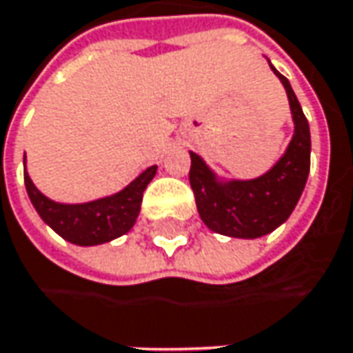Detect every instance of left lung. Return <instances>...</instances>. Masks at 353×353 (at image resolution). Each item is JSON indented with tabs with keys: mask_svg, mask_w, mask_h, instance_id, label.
I'll list each match as a JSON object with an SVG mask.
<instances>
[{
	"mask_svg": "<svg viewBox=\"0 0 353 353\" xmlns=\"http://www.w3.org/2000/svg\"><path fill=\"white\" fill-rule=\"evenodd\" d=\"M270 68L280 77L294 119V135L283 156L263 176L225 179L190 152V183L199 218L212 232L228 238L256 239L280 228L298 205L310 174V123L290 81L272 63Z\"/></svg>",
	"mask_w": 353,
	"mask_h": 353,
	"instance_id": "obj_1",
	"label": "left lung"
}]
</instances>
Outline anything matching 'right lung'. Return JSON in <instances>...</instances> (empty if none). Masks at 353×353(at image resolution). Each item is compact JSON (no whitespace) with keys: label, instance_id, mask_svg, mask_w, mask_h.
Instances as JSON below:
<instances>
[{"label":"right lung","instance_id":"add662e5","mask_svg":"<svg viewBox=\"0 0 353 353\" xmlns=\"http://www.w3.org/2000/svg\"><path fill=\"white\" fill-rule=\"evenodd\" d=\"M157 165L148 168L128 183L123 190L112 196L99 197L85 203H59L43 196L26 170L23 157V179L26 190L35 212L57 236L75 245H99L128 234L139 216L141 197L148 183L154 179Z\"/></svg>","mask_w":353,"mask_h":353}]
</instances>
